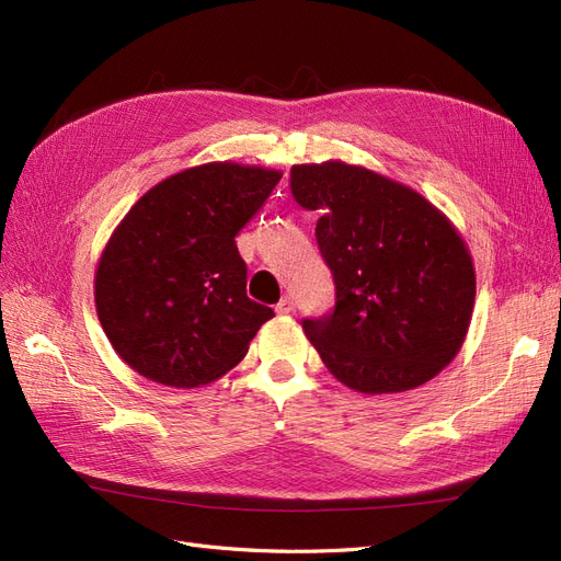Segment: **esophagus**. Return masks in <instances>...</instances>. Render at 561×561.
<instances>
[{
    "label": "esophagus",
    "mask_w": 561,
    "mask_h": 561,
    "mask_svg": "<svg viewBox=\"0 0 561 561\" xmlns=\"http://www.w3.org/2000/svg\"><path fill=\"white\" fill-rule=\"evenodd\" d=\"M295 311V301L290 297H283L278 304H276V313L278 316H290Z\"/></svg>",
    "instance_id": "esophagus-1"
}]
</instances>
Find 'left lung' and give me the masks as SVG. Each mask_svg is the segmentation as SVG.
Returning a JSON list of instances; mask_svg holds the SVG:
<instances>
[{"label":"left lung","instance_id":"left-lung-1","mask_svg":"<svg viewBox=\"0 0 561 561\" xmlns=\"http://www.w3.org/2000/svg\"><path fill=\"white\" fill-rule=\"evenodd\" d=\"M290 192L320 215L316 239L336 285L334 311L301 322L330 375L365 396L437 377L474 307L461 231L412 186L342 159L293 165Z\"/></svg>","mask_w":561,"mask_h":561}]
</instances>
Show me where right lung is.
Segmentation results:
<instances>
[{
    "instance_id": "obj_1",
    "label": "right lung",
    "mask_w": 561,
    "mask_h": 561,
    "mask_svg": "<svg viewBox=\"0 0 561 561\" xmlns=\"http://www.w3.org/2000/svg\"><path fill=\"white\" fill-rule=\"evenodd\" d=\"M280 178L233 161L184 168L116 225L95 266V311L118 358L140 377L201 388L245 358L274 311L248 299L233 239Z\"/></svg>"
}]
</instances>
